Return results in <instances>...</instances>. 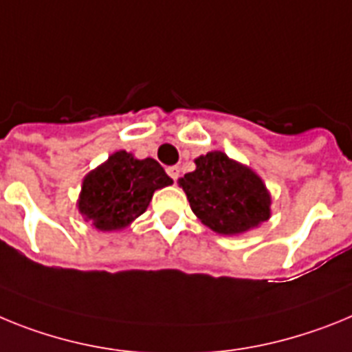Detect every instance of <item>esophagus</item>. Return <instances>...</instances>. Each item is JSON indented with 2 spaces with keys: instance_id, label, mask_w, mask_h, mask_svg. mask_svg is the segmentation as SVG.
Wrapping results in <instances>:
<instances>
[{
  "instance_id": "1",
  "label": "esophagus",
  "mask_w": 352,
  "mask_h": 352,
  "mask_svg": "<svg viewBox=\"0 0 352 352\" xmlns=\"http://www.w3.org/2000/svg\"><path fill=\"white\" fill-rule=\"evenodd\" d=\"M166 173L170 177H172L173 180H177L179 179V173H180V170H179V166H168L166 168Z\"/></svg>"
}]
</instances>
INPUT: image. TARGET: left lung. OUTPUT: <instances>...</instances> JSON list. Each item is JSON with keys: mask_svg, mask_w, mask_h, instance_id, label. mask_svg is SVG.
Returning a JSON list of instances; mask_svg holds the SVG:
<instances>
[{"mask_svg": "<svg viewBox=\"0 0 352 352\" xmlns=\"http://www.w3.org/2000/svg\"><path fill=\"white\" fill-rule=\"evenodd\" d=\"M197 170L179 179L191 210L223 235L248 232L271 216V195L252 168L219 151L195 159Z\"/></svg>", "mask_w": 352, "mask_h": 352, "instance_id": "obj_1", "label": "left lung"}]
</instances>
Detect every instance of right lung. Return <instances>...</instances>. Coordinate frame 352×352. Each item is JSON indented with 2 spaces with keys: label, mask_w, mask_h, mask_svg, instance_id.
I'll return each instance as SVG.
<instances>
[{
  "label": "right lung",
  "mask_w": 352,
  "mask_h": 352,
  "mask_svg": "<svg viewBox=\"0 0 352 352\" xmlns=\"http://www.w3.org/2000/svg\"><path fill=\"white\" fill-rule=\"evenodd\" d=\"M170 184L155 159L118 151L85 177L78 209L97 230H122L145 212L155 189Z\"/></svg>",
  "instance_id": "add662e5"
}]
</instances>
